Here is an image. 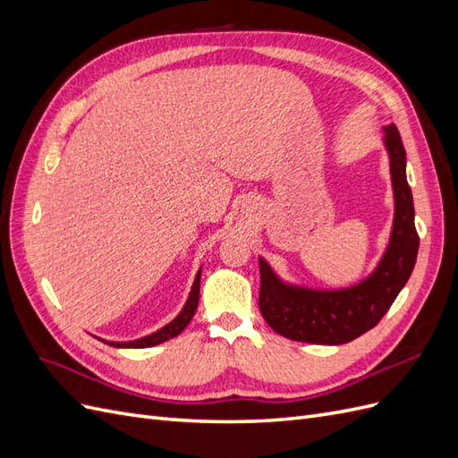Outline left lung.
I'll return each instance as SVG.
<instances>
[{
    "instance_id": "obj_1",
    "label": "left lung",
    "mask_w": 458,
    "mask_h": 458,
    "mask_svg": "<svg viewBox=\"0 0 458 458\" xmlns=\"http://www.w3.org/2000/svg\"><path fill=\"white\" fill-rule=\"evenodd\" d=\"M386 147L390 152L395 219L390 246L367 281L332 293L294 288L283 284L259 259V311L281 336L308 344H348L377 327L407 284L417 263L419 233L405 175V148L394 123L386 128Z\"/></svg>"
}]
</instances>
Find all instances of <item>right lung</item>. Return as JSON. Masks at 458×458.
Returning <instances> with one entry per match:
<instances>
[{
    "label": "right lung",
    "mask_w": 458,
    "mask_h": 458,
    "mask_svg": "<svg viewBox=\"0 0 458 458\" xmlns=\"http://www.w3.org/2000/svg\"><path fill=\"white\" fill-rule=\"evenodd\" d=\"M199 293H200V271L197 273V279H195V284H192V290L189 294V300L185 303V308L182 310V313H179L174 321L170 325H165L164 328L157 330L155 335H148L145 338H140V340H133V342H106L108 345H114V348H150V345H158L165 340H170L174 336H177L179 332H182L189 321L192 318V315H195L197 311V306H199Z\"/></svg>",
    "instance_id": "obj_1"
}]
</instances>
